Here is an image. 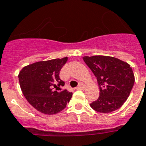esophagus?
Listing matches in <instances>:
<instances>
[{"label": "esophagus", "mask_w": 146, "mask_h": 146, "mask_svg": "<svg viewBox=\"0 0 146 146\" xmlns=\"http://www.w3.org/2000/svg\"><path fill=\"white\" fill-rule=\"evenodd\" d=\"M85 88H86V85L83 84L82 82H80V85L76 87V89H77V90H80V89H84Z\"/></svg>", "instance_id": "esophagus-1"}]
</instances>
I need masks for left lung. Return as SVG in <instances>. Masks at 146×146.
<instances>
[{
	"mask_svg": "<svg viewBox=\"0 0 146 146\" xmlns=\"http://www.w3.org/2000/svg\"><path fill=\"white\" fill-rule=\"evenodd\" d=\"M99 86V97L90 104L100 113H111L120 108L129 97L135 82L133 70L126 62L116 57L96 55L83 57Z\"/></svg>",
	"mask_w": 146,
	"mask_h": 146,
	"instance_id": "8db88e82",
	"label": "left lung"
}]
</instances>
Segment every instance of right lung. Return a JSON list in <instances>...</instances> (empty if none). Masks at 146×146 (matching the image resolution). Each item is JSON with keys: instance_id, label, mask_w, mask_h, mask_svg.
Listing matches in <instances>:
<instances>
[{"instance_id": "right-lung-1", "label": "right lung", "mask_w": 146, "mask_h": 146, "mask_svg": "<svg viewBox=\"0 0 146 146\" xmlns=\"http://www.w3.org/2000/svg\"><path fill=\"white\" fill-rule=\"evenodd\" d=\"M66 61V57L38 61L24 66L19 72L18 77L23 96L41 113H58L66 108L72 98V92L66 89L60 91V88L65 84L59 75Z\"/></svg>"}]
</instances>
